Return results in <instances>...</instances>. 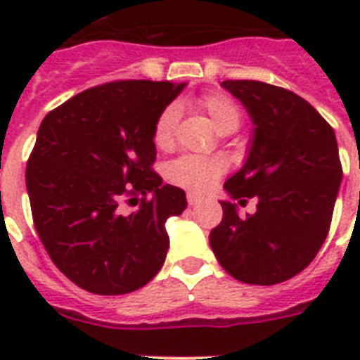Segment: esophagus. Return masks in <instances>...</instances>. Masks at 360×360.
Returning <instances> with one entry per match:
<instances>
[{
    "label": "esophagus",
    "instance_id": "esophagus-1",
    "mask_svg": "<svg viewBox=\"0 0 360 360\" xmlns=\"http://www.w3.org/2000/svg\"><path fill=\"white\" fill-rule=\"evenodd\" d=\"M186 200H188V205H198V203H202L203 198L198 196V194H194V192H188Z\"/></svg>",
    "mask_w": 360,
    "mask_h": 360
}]
</instances>
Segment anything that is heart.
I'll return each mask as SVG.
<instances>
[{
	"instance_id": "b5f03b06",
	"label": "heart",
	"mask_w": 360,
	"mask_h": 360,
	"mask_svg": "<svg viewBox=\"0 0 360 360\" xmlns=\"http://www.w3.org/2000/svg\"><path fill=\"white\" fill-rule=\"evenodd\" d=\"M200 106L207 114L209 121L219 130L220 134L233 132L240 124V112L237 104L228 98L226 95L211 93L200 98ZM177 121V106L169 104L160 112L155 130H153V140L158 147H168L174 138V127ZM222 162L217 158L205 157H181L169 164V177L177 185L191 188V191L203 192L213 185L217 177L222 174Z\"/></svg>"
}]
</instances>
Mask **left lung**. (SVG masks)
<instances>
[{
	"label": "left lung",
	"instance_id": "8db88e82",
	"mask_svg": "<svg viewBox=\"0 0 360 360\" xmlns=\"http://www.w3.org/2000/svg\"><path fill=\"white\" fill-rule=\"evenodd\" d=\"M220 86L245 106L250 143L245 164L224 183L231 199L256 197L254 215L238 217L222 200V222L209 245L228 274L245 284L273 285L299 274L323 245L340 191L335 130L295 93L256 80Z\"/></svg>",
	"mask_w": 360,
	"mask_h": 360
}]
</instances>
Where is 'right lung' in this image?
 I'll return each mask as SVG.
<instances>
[{
  "label": "right lung",
  "mask_w": 360,
  "mask_h": 360,
  "mask_svg": "<svg viewBox=\"0 0 360 360\" xmlns=\"http://www.w3.org/2000/svg\"><path fill=\"white\" fill-rule=\"evenodd\" d=\"M185 86L112 82L78 93L42 120L25 168L33 222L56 267L82 290L123 295L164 265L166 220L185 211L186 196L151 169L153 130ZM140 193L141 207L121 214L122 198Z\"/></svg>",
  "instance_id": "obj_1"
}]
</instances>
